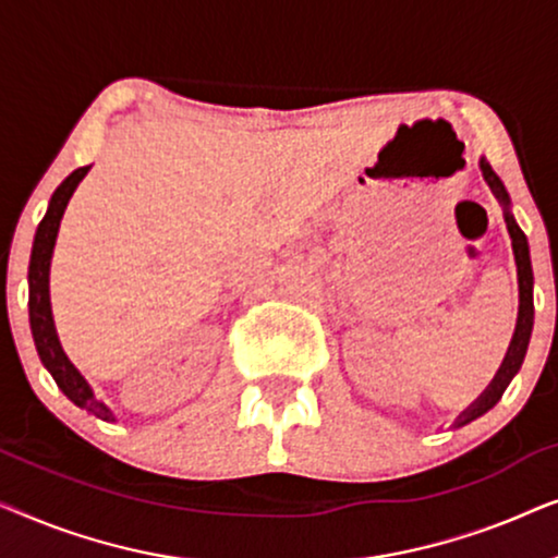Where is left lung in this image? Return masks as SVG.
<instances>
[{"instance_id": "1", "label": "left lung", "mask_w": 558, "mask_h": 558, "mask_svg": "<svg viewBox=\"0 0 558 558\" xmlns=\"http://www.w3.org/2000/svg\"><path fill=\"white\" fill-rule=\"evenodd\" d=\"M480 170H483V178L487 185H490L493 195L502 203V216H506L510 241H513V254H515V266H518V323H515L513 340H510V348L506 353V361H502L500 371L495 373L493 384L485 388L483 396H480L472 407L462 411L454 426L475 422L477 416H483L485 411H490L495 403L500 401L502 391H506L515 373L521 371L525 350H529L531 330H533V269H531V256H529V241H525V233L518 228L513 213H510V197L506 193V187H502L498 174L493 172V167L487 165L485 159H480Z\"/></svg>"}]
</instances>
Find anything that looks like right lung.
<instances>
[{
	"label": "right lung",
	"mask_w": 558,
	"mask_h": 558,
	"mask_svg": "<svg viewBox=\"0 0 558 558\" xmlns=\"http://www.w3.org/2000/svg\"><path fill=\"white\" fill-rule=\"evenodd\" d=\"M90 170L88 167H78V170L68 174V178L60 182L56 193L50 197L48 213L40 220L35 233L33 243V256H29V327H33V338L37 355L45 368L50 371V376L56 378L60 391H63L68 399H71L75 407L86 409L88 414H94L104 422H117L113 411L106 407L104 401H98L94 396V388L88 386V380L81 376V371L71 363V357L63 353V345H60L56 323H52V310H50V258L52 248H56L60 218L68 208V201H71L78 182L86 178Z\"/></svg>",
	"instance_id": "obj_1"
}]
</instances>
